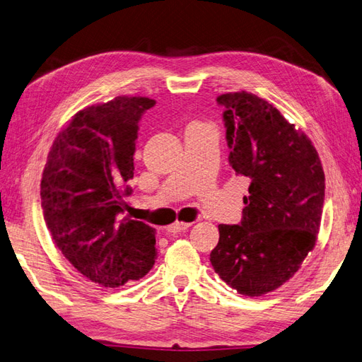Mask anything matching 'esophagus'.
<instances>
[{"instance_id": "1", "label": "esophagus", "mask_w": 362, "mask_h": 362, "mask_svg": "<svg viewBox=\"0 0 362 362\" xmlns=\"http://www.w3.org/2000/svg\"><path fill=\"white\" fill-rule=\"evenodd\" d=\"M189 226H190V223H186V221H176V223L170 224V226L167 228V232H168V234H178V232L186 230Z\"/></svg>"}]
</instances>
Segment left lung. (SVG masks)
Masks as SVG:
<instances>
[{"mask_svg":"<svg viewBox=\"0 0 362 362\" xmlns=\"http://www.w3.org/2000/svg\"><path fill=\"white\" fill-rule=\"evenodd\" d=\"M230 148L229 164L249 178L240 224H220L211 263L237 293L277 290L316 245L325 175L308 136L269 102L247 91L216 98Z\"/></svg>","mask_w":362,"mask_h":362,"instance_id":"obj_1","label":"left lung"}]
</instances>
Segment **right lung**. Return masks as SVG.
<instances>
[{
	"label": "right lung",
	"instance_id": "obj_1",
	"mask_svg": "<svg viewBox=\"0 0 362 362\" xmlns=\"http://www.w3.org/2000/svg\"><path fill=\"white\" fill-rule=\"evenodd\" d=\"M155 103L119 95L80 110L55 138L40 184L54 243L80 274L107 288L139 280L155 264V229L120 216L138 122Z\"/></svg>",
	"mask_w": 362,
	"mask_h": 362
}]
</instances>
